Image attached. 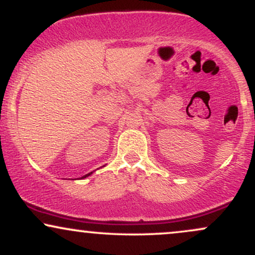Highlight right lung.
Returning <instances> with one entry per match:
<instances>
[{"label":"right lung","instance_id":"add662e5","mask_svg":"<svg viewBox=\"0 0 255 255\" xmlns=\"http://www.w3.org/2000/svg\"><path fill=\"white\" fill-rule=\"evenodd\" d=\"M91 174H92V172H90V174H86V175H85V176H83V177H81V178H85V177H87V176H90V175Z\"/></svg>","mask_w":255,"mask_h":255}]
</instances>
